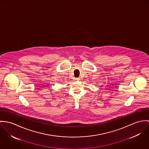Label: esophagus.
<instances>
[{
  "label": "esophagus",
  "mask_w": 149,
  "mask_h": 149,
  "mask_svg": "<svg viewBox=\"0 0 149 149\" xmlns=\"http://www.w3.org/2000/svg\"><path fill=\"white\" fill-rule=\"evenodd\" d=\"M75 80H77V81H79V78H75Z\"/></svg>",
  "instance_id": "1"
}]
</instances>
